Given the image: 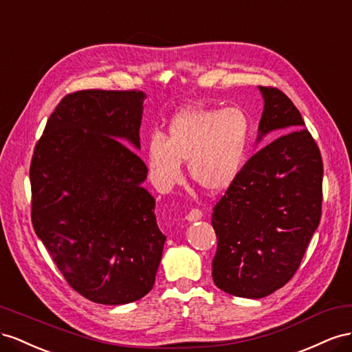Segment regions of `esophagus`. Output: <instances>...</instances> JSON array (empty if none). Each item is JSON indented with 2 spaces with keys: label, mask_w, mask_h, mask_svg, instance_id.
Instances as JSON below:
<instances>
[{
  "label": "esophagus",
  "mask_w": 352,
  "mask_h": 352,
  "mask_svg": "<svg viewBox=\"0 0 352 352\" xmlns=\"http://www.w3.org/2000/svg\"><path fill=\"white\" fill-rule=\"evenodd\" d=\"M200 218H202V212H200L199 209H192L190 212L186 215V219L188 221V223H195V221H199Z\"/></svg>",
  "instance_id": "34e87169"
}]
</instances>
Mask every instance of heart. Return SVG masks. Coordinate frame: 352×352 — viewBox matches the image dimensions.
I'll return each mask as SVG.
<instances>
[{
  "mask_svg": "<svg viewBox=\"0 0 352 352\" xmlns=\"http://www.w3.org/2000/svg\"><path fill=\"white\" fill-rule=\"evenodd\" d=\"M250 118L242 107H188L168 125L166 137L155 133L146 144L150 178L159 190L188 175L209 193L232 187L245 166L250 144Z\"/></svg>",
  "mask_w": 352,
  "mask_h": 352,
  "instance_id": "b5f03b06",
  "label": "heart"
}]
</instances>
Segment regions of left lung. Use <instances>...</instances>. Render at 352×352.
Here are the masks:
<instances>
[{"instance_id": "1", "label": "left lung", "mask_w": 352, "mask_h": 352, "mask_svg": "<svg viewBox=\"0 0 352 352\" xmlns=\"http://www.w3.org/2000/svg\"><path fill=\"white\" fill-rule=\"evenodd\" d=\"M264 110L256 143L273 140L250 157L214 206L218 246L212 278L224 292L268 296L294 277L321 217L323 162L290 98L258 87Z\"/></svg>"}]
</instances>
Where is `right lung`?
<instances>
[{"label": "right lung", "instance_id": "obj_1", "mask_svg": "<svg viewBox=\"0 0 352 352\" xmlns=\"http://www.w3.org/2000/svg\"><path fill=\"white\" fill-rule=\"evenodd\" d=\"M144 98L142 91L67 94L47 120L29 170L36 236L66 282L103 305L152 290L166 240L143 187L147 168L134 152Z\"/></svg>", "mask_w": 352, "mask_h": 352}]
</instances>
